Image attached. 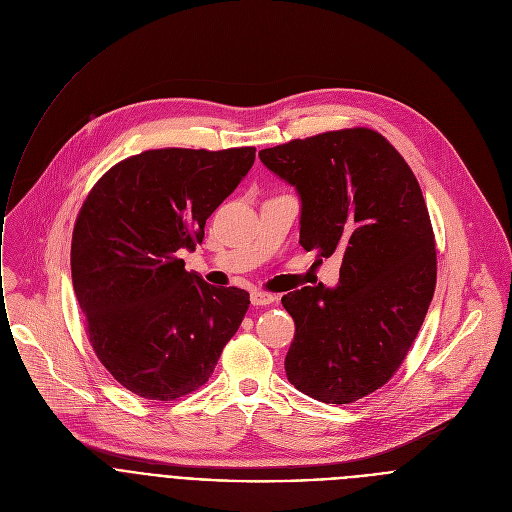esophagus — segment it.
<instances>
[{"label": "esophagus", "mask_w": 512, "mask_h": 512, "mask_svg": "<svg viewBox=\"0 0 512 512\" xmlns=\"http://www.w3.org/2000/svg\"><path fill=\"white\" fill-rule=\"evenodd\" d=\"M275 302V296L273 294H267V291H251V304L253 306H267V304H273Z\"/></svg>", "instance_id": "34e87169"}]
</instances>
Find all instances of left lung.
Segmentation results:
<instances>
[{
  "instance_id": "left-lung-1",
  "label": "left lung",
  "mask_w": 512,
  "mask_h": 512,
  "mask_svg": "<svg viewBox=\"0 0 512 512\" xmlns=\"http://www.w3.org/2000/svg\"><path fill=\"white\" fill-rule=\"evenodd\" d=\"M259 158L300 192V245L344 253L338 287L281 298L296 322L287 379L322 403H354L397 373L433 298L435 237L419 182L369 127L291 139Z\"/></svg>"
}]
</instances>
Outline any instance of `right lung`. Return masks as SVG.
Wrapping results in <instances>:
<instances>
[{
    "label": "right lung",
    "instance_id": "right-lung-1",
    "mask_svg": "<svg viewBox=\"0 0 512 512\" xmlns=\"http://www.w3.org/2000/svg\"><path fill=\"white\" fill-rule=\"evenodd\" d=\"M255 148L148 150L87 194L70 245L89 342L127 391L174 401L200 389L239 330L249 294L184 269L206 218L247 176Z\"/></svg>",
    "mask_w": 512,
    "mask_h": 512
}]
</instances>
